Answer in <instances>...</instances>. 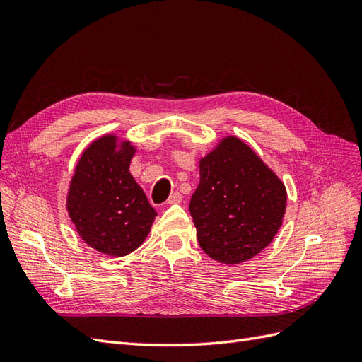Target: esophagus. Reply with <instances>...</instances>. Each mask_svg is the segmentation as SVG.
<instances>
[{
    "label": "esophagus",
    "instance_id": "34e87169",
    "mask_svg": "<svg viewBox=\"0 0 362 362\" xmlns=\"http://www.w3.org/2000/svg\"><path fill=\"white\" fill-rule=\"evenodd\" d=\"M182 201V196L178 193V192H175V193H172L170 196H169V199H168V204H180Z\"/></svg>",
    "mask_w": 362,
    "mask_h": 362
}]
</instances>
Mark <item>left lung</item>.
<instances>
[{
	"instance_id": "8db88e82",
	"label": "left lung",
	"mask_w": 362,
	"mask_h": 362,
	"mask_svg": "<svg viewBox=\"0 0 362 362\" xmlns=\"http://www.w3.org/2000/svg\"><path fill=\"white\" fill-rule=\"evenodd\" d=\"M199 175L189 210L205 254L238 264L269 246L282 225L287 193L255 152L226 137L201 160Z\"/></svg>"
}]
</instances>
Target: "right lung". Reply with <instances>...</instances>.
<instances>
[{
	"label": "right lung",
	"mask_w": 362,
	"mask_h": 362,
	"mask_svg": "<svg viewBox=\"0 0 362 362\" xmlns=\"http://www.w3.org/2000/svg\"><path fill=\"white\" fill-rule=\"evenodd\" d=\"M134 148L116 151V137L104 136L76 164L68 193V213L76 233L101 254L124 257L145 242L157 216L129 173Z\"/></svg>",
	"instance_id": "obj_1"
}]
</instances>
